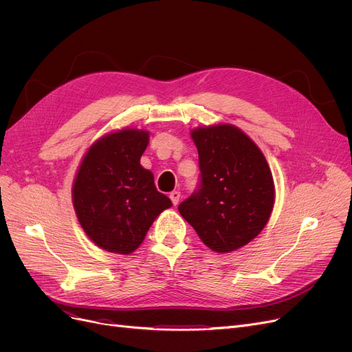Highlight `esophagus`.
Wrapping results in <instances>:
<instances>
[{
    "label": "esophagus",
    "mask_w": 352,
    "mask_h": 352,
    "mask_svg": "<svg viewBox=\"0 0 352 352\" xmlns=\"http://www.w3.org/2000/svg\"><path fill=\"white\" fill-rule=\"evenodd\" d=\"M179 197H181L179 191H173V192H170V198H171V201H173V204H174V206H177V204H178Z\"/></svg>",
    "instance_id": "esophagus-1"
}]
</instances>
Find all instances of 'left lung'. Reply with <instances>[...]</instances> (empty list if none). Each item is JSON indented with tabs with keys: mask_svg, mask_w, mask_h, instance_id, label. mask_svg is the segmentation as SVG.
<instances>
[{
	"mask_svg": "<svg viewBox=\"0 0 352 352\" xmlns=\"http://www.w3.org/2000/svg\"><path fill=\"white\" fill-rule=\"evenodd\" d=\"M199 184L178 206L201 241L215 252L241 248L263 231L274 207L270 166L250 137L234 125L197 128Z\"/></svg>",
	"mask_w": 352,
	"mask_h": 352,
	"instance_id": "1",
	"label": "left lung"
}]
</instances>
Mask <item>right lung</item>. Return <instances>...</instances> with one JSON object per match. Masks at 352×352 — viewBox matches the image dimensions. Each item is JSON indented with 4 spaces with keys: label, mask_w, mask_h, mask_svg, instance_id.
Segmentation results:
<instances>
[{
    "label": "right lung",
    "mask_w": 352,
    "mask_h": 352,
    "mask_svg": "<svg viewBox=\"0 0 352 352\" xmlns=\"http://www.w3.org/2000/svg\"><path fill=\"white\" fill-rule=\"evenodd\" d=\"M148 133L121 129L87 151L72 187V202L85 234L109 252L137 250L154 219L173 206L140 160Z\"/></svg>",
    "instance_id": "1"
}]
</instances>
